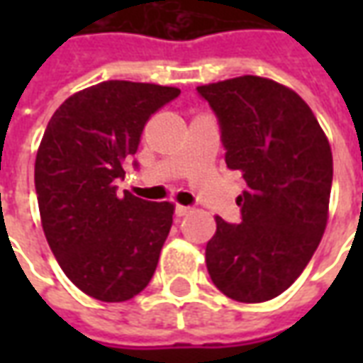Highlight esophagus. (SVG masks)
I'll use <instances>...</instances> for the list:
<instances>
[{"mask_svg": "<svg viewBox=\"0 0 363 363\" xmlns=\"http://www.w3.org/2000/svg\"><path fill=\"white\" fill-rule=\"evenodd\" d=\"M190 212H192V208H190V206H181V204L174 206V213H177L179 218H182V216H189Z\"/></svg>", "mask_w": 363, "mask_h": 363, "instance_id": "1", "label": "esophagus"}]
</instances>
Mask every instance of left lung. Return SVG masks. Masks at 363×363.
Masks as SVG:
<instances>
[{
    "instance_id": "1",
    "label": "left lung",
    "mask_w": 363,
    "mask_h": 363,
    "mask_svg": "<svg viewBox=\"0 0 363 363\" xmlns=\"http://www.w3.org/2000/svg\"><path fill=\"white\" fill-rule=\"evenodd\" d=\"M218 118L229 169L243 174L241 221L216 218L208 274L243 303L280 296L303 272L327 228L333 153L301 96L257 75L198 87Z\"/></svg>"
}]
</instances>
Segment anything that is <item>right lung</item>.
Returning <instances> with one entry per match:
<instances>
[{"label": "right lung", "mask_w": 363, "mask_h": 363, "mask_svg": "<svg viewBox=\"0 0 363 363\" xmlns=\"http://www.w3.org/2000/svg\"><path fill=\"white\" fill-rule=\"evenodd\" d=\"M179 95L151 83L103 82L64 101L46 126L35 163L44 235L67 278L95 299H132L157 268L173 204L118 194L116 181L126 177L145 122Z\"/></svg>", "instance_id": "right-lung-1"}]
</instances>
